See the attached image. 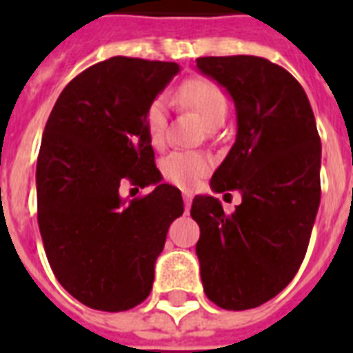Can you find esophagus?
<instances>
[{
  "label": "esophagus",
  "mask_w": 353,
  "mask_h": 353,
  "mask_svg": "<svg viewBox=\"0 0 353 353\" xmlns=\"http://www.w3.org/2000/svg\"><path fill=\"white\" fill-rule=\"evenodd\" d=\"M183 199H185V209H190V205H192V194L188 192V190H185L183 192Z\"/></svg>",
  "instance_id": "obj_1"
}]
</instances>
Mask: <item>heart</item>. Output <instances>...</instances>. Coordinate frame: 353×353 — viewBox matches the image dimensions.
<instances>
[{
	"instance_id": "1",
	"label": "heart",
	"mask_w": 353,
	"mask_h": 353,
	"mask_svg": "<svg viewBox=\"0 0 353 353\" xmlns=\"http://www.w3.org/2000/svg\"><path fill=\"white\" fill-rule=\"evenodd\" d=\"M177 101L190 108L205 122L207 128L223 124L227 117V99L214 82L205 79H192L177 91ZM166 106L163 101L152 102L146 112V132L150 141L161 144L166 137ZM212 161L201 152H172L161 163V172L170 183L183 188H192L210 170Z\"/></svg>"
}]
</instances>
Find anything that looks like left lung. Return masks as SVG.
<instances>
[{
  "mask_svg": "<svg viewBox=\"0 0 353 353\" xmlns=\"http://www.w3.org/2000/svg\"><path fill=\"white\" fill-rule=\"evenodd\" d=\"M196 65L236 108V141L210 188L241 194L232 214L214 196L194 198L201 282L216 306L251 310L279 295L306 256L321 203V137L306 93L284 68L247 54Z\"/></svg>",
  "mask_w": 353,
  "mask_h": 353,
  "instance_id": "8db88e82",
  "label": "left lung"
}]
</instances>
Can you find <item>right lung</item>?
I'll return each mask as SVG.
<instances>
[{
  "label": "right lung",
  "mask_w": 353,
  "mask_h": 353,
  "mask_svg": "<svg viewBox=\"0 0 353 353\" xmlns=\"http://www.w3.org/2000/svg\"><path fill=\"white\" fill-rule=\"evenodd\" d=\"M176 62L113 57L74 77L47 119L36 165L38 225L52 273L69 295L101 312L146 299L179 188L161 183L146 112ZM124 181L156 188L122 200Z\"/></svg>",
  "instance_id": "right-lung-1"
}]
</instances>
